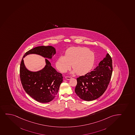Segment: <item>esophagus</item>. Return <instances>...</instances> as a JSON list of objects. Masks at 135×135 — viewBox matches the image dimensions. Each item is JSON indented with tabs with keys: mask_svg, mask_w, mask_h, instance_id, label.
<instances>
[{
	"mask_svg": "<svg viewBox=\"0 0 135 135\" xmlns=\"http://www.w3.org/2000/svg\"><path fill=\"white\" fill-rule=\"evenodd\" d=\"M65 79H67V80H70V79H72L71 77H70V76H66L65 77Z\"/></svg>",
	"mask_w": 135,
	"mask_h": 135,
	"instance_id": "esophagus-1",
	"label": "esophagus"
}]
</instances>
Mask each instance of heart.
Returning a JSON list of instances; mask_svg holds the SVG:
<instances>
[{
  "mask_svg": "<svg viewBox=\"0 0 135 135\" xmlns=\"http://www.w3.org/2000/svg\"><path fill=\"white\" fill-rule=\"evenodd\" d=\"M95 56L93 52L86 47H73L66 51L65 56H59L56 66L62 73H65L72 67L73 73L85 75L89 72L94 65Z\"/></svg>",
  "mask_w": 135,
  "mask_h": 135,
  "instance_id": "heart-1",
  "label": "heart"
}]
</instances>
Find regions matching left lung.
<instances>
[{"mask_svg": "<svg viewBox=\"0 0 135 135\" xmlns=\"http://www.w3.org/2000/svg\"><path fill=\"white\" fill-rule=\"evenodd\" d=\"M113 71L112 60L109 53L94 70L77 79L75 92L80 98L91 101L98 98L109 84Z\"/></svg>", "mask_w": 135, "mask_h": 135, "instance_id": "left-lung-1", "label": "left lung"}]
</instances>
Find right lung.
<instances>
[{
	"mask_svg": "<svg viewBox=\"0 0 135 135\" xmlns=\"http://www.w3.org/2000/svg\"><path fill=\"white\" fill-rule=\"evenodd\" d=\"M56 53L54 47L41 46L29 50L23 58L28 54H35L51 59ZM23 58L20 65V76L25 91L37 102L47 103L52 101L63 81L62 74L53 68L47 59H46V65L42 69L36 72L30 71L24 65Z\"/></svg>",
	"mask_w": 135,
	"mask_h": 135,
	"instance_id": "1",
	"label": "right lung"
}]
</instances>
